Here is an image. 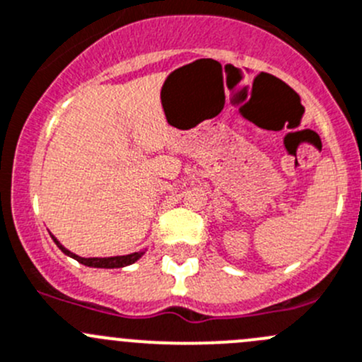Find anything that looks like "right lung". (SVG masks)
<instances>
[{"mask_svg": "<svg viewBox=\"0 0 362 362\" xmlns=\"http://www.w3.org/2000/svg\"><path fill=\"white\" fill-rule=\"evenodd\" d=\"M51 237H52V240H54V244L58 245V247L62 249L66 256L77 259V262L83 263V265H86V267H95V269H122V267L132 265V263L138 262V259L145 255V251H138V252H131V255H125V256H110V258H83V256H77L76 252L69 251L65 245L59 244V240L54 237V235H51Z\"/></svg>", "mask_w": 362, "mask_h": 362, "instance_id": "right-lung-1", "label": "right lung"}]
</instances>
